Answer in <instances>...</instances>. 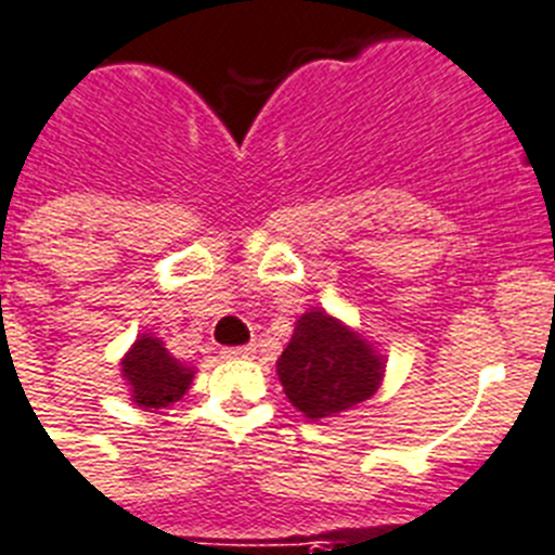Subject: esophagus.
<instances>
[{"label":"esophagus","mask_w":555,"mask_h":555,"mask_svg":"<svg viewBox=\"0 0 555 555\" xmlns=\"http://www.w3.org/2000/svg\"><path fill=\"white\" fill-rule=\"evenodd\" d=\"M257 351V344H245V346H225L223 349V358L229 360H243V358H250Z\"/></svg>","instance_id":"1"}]
</instances>
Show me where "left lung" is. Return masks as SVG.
Masks as SVG:
<instances>
[{"instance_id":"8db88e82","label":"left lung","mask_w":555,"mask_h":555,"mask_svg":"<svg viewBox=\"0 0 555 555\" xmlns=\"http://www.w3.org/2000/svg\"><path fill=\"white\" fill-rule=\"evenodd\" d=\"M383 369V358L363 337L324 310L298 318L276 363L287 399L312 422L365 402L377 391Z\"/></svg>"}]
</instances>
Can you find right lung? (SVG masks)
I'll return each mask as SVG.
<instances>
[{
  "instance_id": "add662e5",
  "label": "right lung",
  "mask_w": 555,
  "mask_h": 555,
  "mask_svg": "<svg viewBox=\"0 0 555 555\" xmlns=\"http://www.w3.org/2000/svg\"><path fill=\"white\" fill-rule=\"evenodd\" d=\"M195 371L178 363L158 337L142 335L122 360V377L128 379L133 402L139 408H167L184 397Z\"/></svg>"
}]
</instances>
